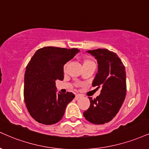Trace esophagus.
<instances>
[{
  "mask_svg": "<svg viewBox=\"0 0 149 149\" xmlns=\"http://www.w3.org/2000/svg\"><path fill=\"white\" fill-rule=\"evenodd\" d=\"M81 97H82V94H77L76 96H75V98H76V100H78V99H79L80 98H81Z\"/></svg>",
  "mask_w": 149,
  "mask_h": 149,
  "instance_id": "obj_1",
  "label": "esophagus"
}]
</instances>
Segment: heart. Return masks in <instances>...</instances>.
<instances>
[{"label":"heart","mask_w":149,"mask_h":149,"mask_svg":"<svg viewBox=\"0 0 149 149\" xmlns=\"http://www.w3.org/2000/svg\"><path fill=\"white\" fill-rule=\"evenodd\" d=\"M92 62V61H91V60H86V61H85V62H84V63H85V62Z\"/></svg>","instance_id":"b5f03b06"}]
</instances>
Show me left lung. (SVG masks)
<instances>
[{
	"instance_id": "8db88e82",
	"label": "left lung",
	"mask_w": 149,
	"mask_h": 149,
	"mask_svg": "<svg viewBox=\"0 0 149 149\" xmlns=\"http://www.w3.org/2000/svg\"><path fill=\"white\" fill-rule=\"evenodd\" d=\"M87 52L97 60L98 71L92 86L101 87V91L94 99L89 98L90 106L83 115L90 123L103 124L116 115L126 98V70L114 52L105 48Z\"/></svg>"
}]
</instances>
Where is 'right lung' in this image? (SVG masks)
<instances>
[{"label": "right lung", "mask_w": 149, "mask_h": 149, "mask_svg": "<svg viewBox=\"0 0 149 149\" xmlns=\"http://www.w3.org/2000/svg\"><path fill=\"white\" fill-rule=\"evenodd\" d=\"M80 50L53 46L37 50L26 67L24 101L32 117L45 125L55 124L63 116L73 93L57 92L55 81L64 79V65Z\"/></svg>", "instance_id": "obj_1"}]
</instances>
